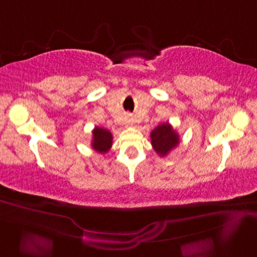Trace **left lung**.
<instances>
[{"instance_id":"obj_1","label":"left lung","mask_w":257,"mask_h":257,"mask_svg":"<svg viewBox=\"0 0 257 257\" xmlns=\"http://www.w3.org/2000/svg\"><path fill=\"white\" fill-rule=\"evenodd\" d=\"M151 145L160 157H165L180 143V136L169 122L159 124L150 134Z\"/></svg>"}]
</instances>
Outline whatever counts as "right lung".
<instances>
[{
  "mask_svg": "<svg viewBox=\"0 0 257 257\" xmlns=\"http://www.w3.org/2000/svg\"><path fill=\"white\" fill-rule=\"evenodd\" d=\"M112 145V135L109 130L95 127L93 130L92 148L96 152L106 153L109 151Z\"/></svg>",
  "mask_w": 257,
  "mask_h": 257,
  "instance_id": "1",
  "label": "right lung"
}]
</instances>
